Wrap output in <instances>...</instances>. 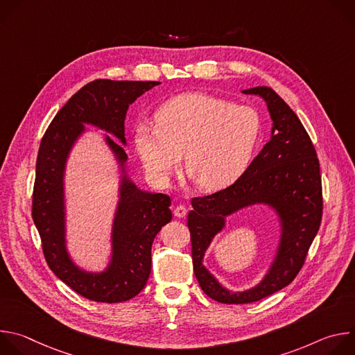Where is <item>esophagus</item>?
Here are the masks:
<instances>
[{
  "instance_id": "34e87169",
  "label": "esophagus",
  "mask_w": 355,
  "mask_h": 355,
  "mask_svg": "<svg viewBox=\"0 0 355 355\" xmlns=\"http://www.w3.org/2000/svg\"><path fill=\"white\" fill-rule=\"evenodd\" d=\"M187 215V208L184 205H177L174 208V216L175 218H184Z\"/></svg>"
}]
</instances>
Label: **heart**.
<instances>
[{
    "label": "heart",
    "mask_w": 355,
    "mask_h": 355,
    "mask_svg": "<svg viewBox=\"0 0 355 355\" xmlns=\"http://www.w3.org/2000/svg\"><path fill=\"white\" fill-rule=\"evenodd\" d=\"M156 123L135 129V148L147 173L168 182L184 153L187 174L207 192L227 188L244 174L263 133L256 110L200 92L168 99L157 110Z\"/></svg>",
    "instance_id": "1"
}]
</instances>
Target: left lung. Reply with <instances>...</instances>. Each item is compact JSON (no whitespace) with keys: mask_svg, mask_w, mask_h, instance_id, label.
Returning a JSON list of instances; mask_svg holds the SVG:
<instances>
[{"mask_svg":"<svg viewBox=\"0 0 355 355\" xmlns=\"http://www.w3.org/2000/svg\"><path fill=\"white\" fill-rule=\"evenodd\" d=\"M261 96L268 108L271 139L244 174L230 187L212 195L192 198L188 229L195 277L209 297L220 303H251L289 285L305 263L318 234L323 214L322 175L315 146L296 114L270 87L243 89ZM252 205H267L279 216L280 241L275 260L256 286L233 293L225 288L203 266L213 237L225 218Z\"/></svg>","mask_w":355,"mask_h":355,"instance_id":"1","label":"left lung"}]
</instances>
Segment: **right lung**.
I'll return each instance as SVG.
<instances>
[{"label": "right lung", "mask_w": 355, "mask_h": 355, "mask_svg": "<svg viewBox=\"0 0 355 355\" xmlns=\"http://www.w3.org/2000/svg\"><path fill=\"white\" fill-rule=\"evenodd\" d=\"M159 81L95 80L76 92L56 114L40 141L32 198V218L42 239L47 266L78 295L105 303L125 302L146 285L151 270V244L173 219L166 193L141 191L126 174L128 156L122 145L106 135L120 164V200L113 223V254L101 273L80 269L65 244L64 173L75 141L91 124L115 135L123 144L125 118L130 104Z\"/></svg>", "instance_id": "1"}]
</instances>
